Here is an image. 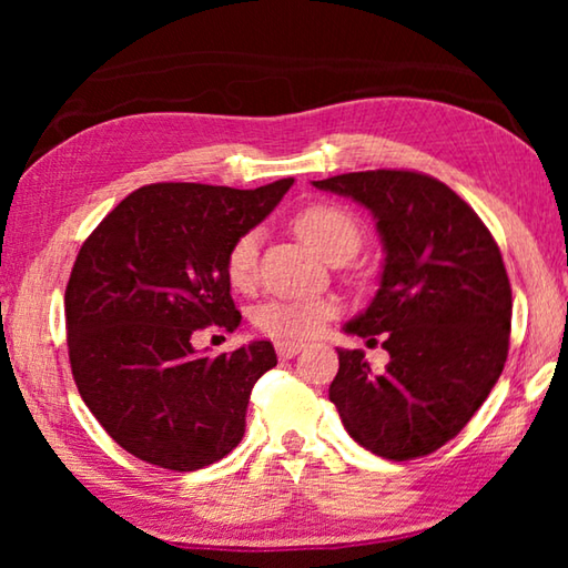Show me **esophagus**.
Here are the masks:
<instances>
[{"label": "esophagus", "instance_id": "1", "mask_svg": "<svg viewBox=\"0 0 568 568\" xmlns=\"http://www.w3.org/2000/svg\"><path fill=\"white\" fill-rule=\"evenodd\" d=\"M303 348H305V343H297V341H281V343H275V351H277V355H281L283 361L293 358V355H297Z\"/></svg>", "mask_w": 568, "mask_h": 568}]
</instances>
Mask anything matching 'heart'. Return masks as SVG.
<instances>
[{"mask_svg": "<svg viewBox=\"0 0 568 568\" xmlns=\"http://www.w3.org/2000/svg\"><path fill=\"white\" fill-rule=\"evenodd\" d=\"M295 230L315 253L325 261L341 255H353L361 247L363 227L351 210L335 203H313L295 215ZM257 247H261V230L250 227L240 233L225 255V275L235 291H247L255 283ZM333 315L328 301L315 297H277L257 307L253 315L255 328L271 338L303 341L323 331L325 321Z\"/></svg>", "mask_w": 568, "mask_h": 568, "instance_id": "1", "label": "heart"}]
</instances>
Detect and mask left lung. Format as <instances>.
Segmentation results:
<instances>
[{
    "label": "left lung",
    "instance_id": "8db88e82",
    "mask_svg": "<svg viewBox=\"0 0 568 568\" xmlns=\"http://www.w3.org/2000/svg\"><path fill=\"white\" fill-rule=\"evenodd\" d=\"M313 185L368 207L386 250L376 297L345 331L383 335L390 361L373 373L363 351H338L331 400L371 454H434L504 371L514 303L501 250L466 200L423 172H345Z\"/></svg>",
    "mask_w": 568,
    "mask_h": 568
}]
</instances>
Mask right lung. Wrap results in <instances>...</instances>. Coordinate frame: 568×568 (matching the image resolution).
Segmentation results:
<instances>
[{
  "instance_id": "right-lung-1",
  "label": "right lung",
  "mask_w": 568,
  "mask_h": 568,
  "mask_svg": "<svg viewBox=\"0 0 568 568\" xmlns=\"http://www.w3.org/2000/svg\"><path fill=\"white\" fill-rule=\"evenodd\" d=\"M291 185L155 182L130 192L77 253L64 291L72 376L134 458L182 474L225 458L243 438L250 390L277 365L273 343L207 358L192 335L243 321L230 297L227 247Z\"/></svg>"
}]
</instances>
